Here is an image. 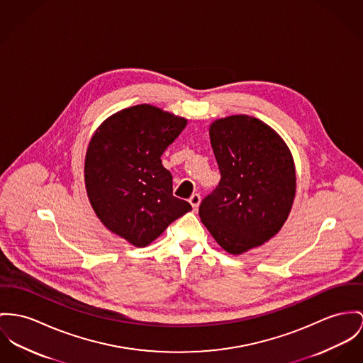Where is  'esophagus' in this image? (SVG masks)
<instances>
[{"mask_svg":"<svg viewBox=\"0 0 363 363\" xmlns=\"http://www.w3.org/2000/svg\"><path fill=\"white\" fill-rule=\"evenodd\" d=\"M200 200H201V197L199 194H194V195L191 196V199H189V203L192 204V207H194V210H197V207H199V204H200Z\"/></svg>","mask_w":363,"mask_h":363,"instance_id":"34e87169","label":"esophagus"}]
</instances>
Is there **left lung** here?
Wrapping results in <instances>:
<instances>
[{
    "label": "left lung",
    "instance_id": "left-lung-1",
    "mask_svg": "<svg viewBox=\"0 0 363 363\" xmlns=\"http://www.w3.org/2000/svg\"><path fill=\"white\" fill-rule=\"evenodd\" d=\"M221 172L218 186L199 207L201 223L229 254H242L274 238L296 196V168L284 140L246 114L210 125Z\"/></svg>",
    "mask_w": 363,
    "mask_h": 363
}]
</instances>
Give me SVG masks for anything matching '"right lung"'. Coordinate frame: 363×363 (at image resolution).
Instances as JSON below:
<instances>
[{"label": "right lung", "instance_id": "obj_1", "mask_svg": "<svg viewBox=\"0 0 363 363\" xmlns=\"http://www.w3.org/2000/svg\"><path fill=\"white\" fill-rule=\"evenodd\" d=\"M186 123L137 105L106 118L89 140L84 166L89 203L109 230L135 247L150 245L192 210L172 196V177L160 159Z\"/></svg>", "mask_w": 363, "mask_h": 363}]
</instances>
